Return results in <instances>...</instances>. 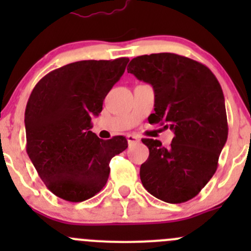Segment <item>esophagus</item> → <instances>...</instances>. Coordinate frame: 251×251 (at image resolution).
<instances>
[{
    "mask_svg": "<svg viewBox=\"0 0 251 251\" xmlns=\"http://www.w3.org/2000/svg\"><path fill=\"white\" fill-rule=\"evenodd\" d=\"M126 138H127V142L130 146L131 144H135V143H138V142H140V138L135 135H127L126 136Z\"/></svg>",
    "mask_w": 251,
    "mask_h": 251,
    "instance_id": "esophagus-1",
    "label": "esophagus"
}]
</instances>
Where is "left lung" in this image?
<instances>
[{
    "instance_id": "left-lung-1",
    "label": "left lung",
    "mask_w": 251,
    "mask_h": 251,
    "mask_svg": "<svg viewBox=\"0 0 251 251\" xmlns=\"http://www.w3.org/2000/svg\"><path fill=\"white\" fill-rule=\"evenodd\" d=\"M127 73L153 86L151 124L174 131L170 147L143 138L149 156L141 165L144 188L160 201L184 203L199 194L216 173L228 136L221 85L201 63L175 53L133 58Z\"/></svg>"
}]
</instances>
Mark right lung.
Returning a JSON list of instances; mask_svg holds the SVG:
<instances>
[{"label":"right lung","instance_id":"add662e5","mask_svg":"<svg viewBox=\"0 0 251 251\" xmlns=\"http://www.w3.org/2000/svg\"><path fill=\"white\" fill-rule=\"evenodd\" d=\"M128 60L70 63L32 90L25 109L26 153L54 196L72 203L92 198L107 183L111 158L127 148L124 136L103 141L90 130Z\"/></svg>","mask_w":251,"mask_h":251}]
</instances>
